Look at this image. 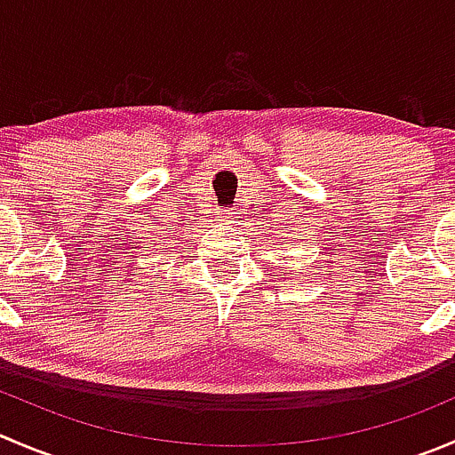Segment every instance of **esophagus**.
Segmentation results:
<instances>
[{
  "mask_svg": "<svg viewBox=\"0 0 455 455\" xmlns=\"http://www.w3.org/2000/svg\"><path fill=\"white\" fill-rule=\"evenodd\" d=\"M224 220H227L228 224H235V222H237V220H235V213H227V218H224Z\"/></svg>",
  "mask_w": 455,
  "mask_h": 455,
  "instance_id": "34e87169",
  "label": "esophagus"
}]
</instances>
